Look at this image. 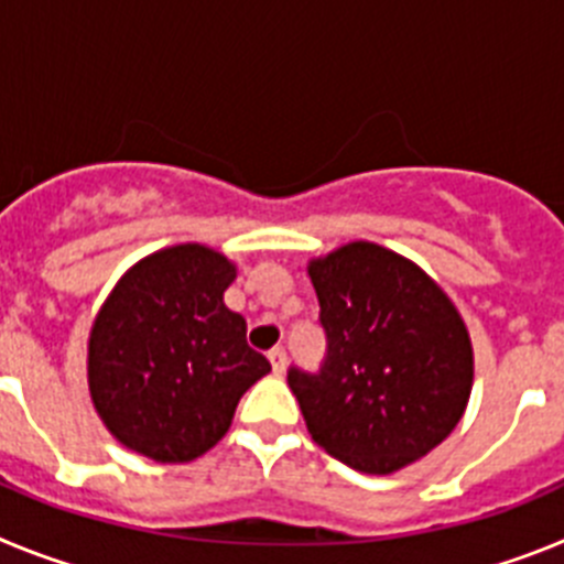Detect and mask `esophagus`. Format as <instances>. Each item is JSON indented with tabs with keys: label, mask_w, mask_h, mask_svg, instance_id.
<instances>
[{
	"label": "esophagus",
	"mask_w": 564,
	"mask_h": 564,
	"mask_svg": "<svg viewBox=\"0 0 564 564\" xmlns=\"http://www.w3.org/2000/svg\"><path fill=\"white\" fill-rule=\"evenodd\" d=\"M268 358H271L273 372H276V376H282V372H285V367H288V352L282 350V347H273V350L268 352Z\"/></svg>",
	"instance_id": "34e87169"
}]
</instances>
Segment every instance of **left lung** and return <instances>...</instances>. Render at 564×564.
I'll list each match as a JSON object with an SVG mask.
<instances>
[{"instance_id": "1", "label": "left lung", "mask_w": 564, "mask_h": 564, "mask_svg": "<svg viewBox=\"0 0 564 564\" xmlns=\"http://www.w3.org/2000/svg\"><path fill=\"white\" fill-rule=\"evenodd\" d=\"M327 356L288 370L313 441L364 475L430 455L466 412L475 352L452 299L415 262L350 242L307 265Z\"/></svg>"}]
</instances>
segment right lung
<instances>
[{"label":"right lung","instance_id":"add662e5","mask_svg":"<svg viewBox=\"0 0 564 564\" xmlns=\"http://www.w3.org/2000/svg\"><path fill=\"white\" fill-rule=\"evenodd\" d=\"M231 259L186 242L129 268L98 311L87 347L89 395L115 441L158 463L206 455L248 387L271 372L223 293Z\"/></svg>","mask_w":564,"mask_h":564}]
</instances>
